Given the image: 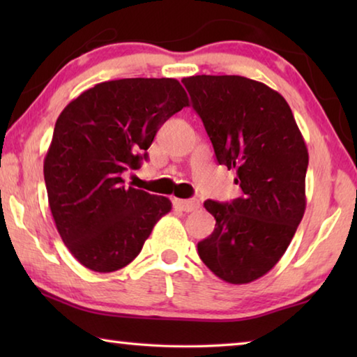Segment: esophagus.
Wrapping results in <instances>:
<instances>
[{
    "instance_id": "34e87169",
    "label": "esophagus",
    "mask_w": 357,
    "mask_h": 357,
    "mask_svg": "<svg viewBox=\"0 0 357 357\" xmlns=\"http://www.w3.org/2000/svg\"><path fill=\"white\" fill-rule=\"evenodd\" d=\"M174 206L184 211V213H192V211L200 208V202L195 200V198H192V200H178L176 198V200H174Z\"/></svg>"
}]
</instances>
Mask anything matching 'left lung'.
<instances>
[{"label": "left lung", "instance_id": "left-lung-1", "mask_svg": "<svg viewBox=\"0 0 357 357\" xmlns=\"http://www.w3.org/2000/svg\"><path fill=\"white\" fill-rule=\"evenodd\" d=\"M217 162L236 172L243 197L208 200L211 236L198 243L202 261L234 285L263 277L291 243L305 211L309 153L282 96L239 75L183 78Z\"/></svg>", "mask_w": 357, "mask_h": 357}]
</instances>
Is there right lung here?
Returning <instances> with one entry per match:
<instances>
[{"label":"right lung","mask_w":357,"mask_h":357,"mask_svg":"<svg viewBox=\"0 0 357 357\" xmlns=\"http://www.w3.org/2000/svg\"><path fill=\"white\" fill-rule=\"evenodd\" d=\"M187 105L174 78H123L86 89L58 116L44 160L48 204L84 268L128 266L172 211L168 198L126 187L121 174L142 167L160 126Z\"/></svg>","instance_id":"obj_1"}]
</instances>
